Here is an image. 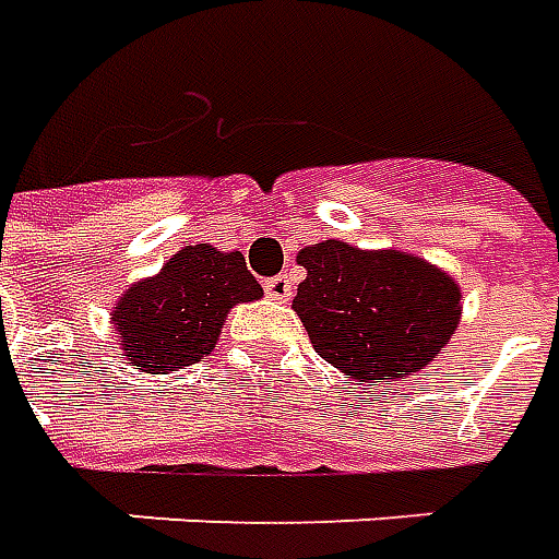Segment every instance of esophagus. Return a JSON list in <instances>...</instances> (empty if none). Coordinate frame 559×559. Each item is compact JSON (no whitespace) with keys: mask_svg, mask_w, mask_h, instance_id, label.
<instances>
[{"mask_svg":"<svg viewBox=\"0 0 559 559\" xmlns=\"http://www.w3.org/2000/svg\"><path fill=\"white\" fill-rule=\"evenodd\" d=\"M266 293L272 296V299L278 301H287L293 296V281L290 275H275V278L266 281Z\"/></svg>","mask_w":559,"mask_h":559,"instance_id":"esophagus-1","label":"esophagus"}]
</instances>
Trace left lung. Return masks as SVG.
I'll return each instance as SVG.
<instances>
[{
  "label": "left lung",
  "instance_id": "obj_1",
  "mask_svg": "<svg viewBox=\"0 0 559 559\" xmlns=\"http://www.w3.org/2000/svg\"><path fill=\"white\" fill-rule=\"evenodd\" d=\"M308 278L293 308L313 349L358 382L424 370L459 325V284L403 251L325 239L299 251Z\"/></svg>",
  "mask_w": 559,
  "mask_h": 559
}]
</instances>
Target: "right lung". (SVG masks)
<instances>
[{
	"label": "right lung",
	"instance_id": "obj_1",
	"mask_svg": "<svg viewBox=\"0 0 559 559\" xmlns=\"http://www.w3.org/2000/svg\"><path fill=\"white\" fill-rule=\"evenodd\" d=\"M263 296L239 251L186 246L156 278L139 281L111 313L135 370L165 373L213 353L227 311Z\"/></svg>",
	"mask_w": 559,
	"mask_h": 559
}]
</instances>
